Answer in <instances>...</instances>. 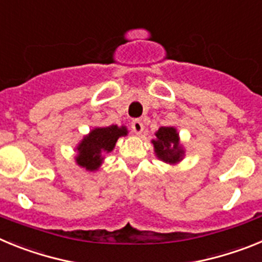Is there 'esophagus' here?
I'll list each match as a JSON object with an SVG mask.
<instances>
[{"label": "esophagus", "mask_w": 262, "mask_h": 262, "mask_svg": "<svg viewBox=\"0 0 262 262\" xmlns=\"http://www.w3.org/2000/svg\"><path fill=\"white\" fill-rule=\"evenodd\" d=\"M131 128H133L134 134H136V135H142L143 129H144V126H143L142 120L135 119L133 123H131Z\"/></svg>", "instance_id": "esophagus-1"}]
</instances>
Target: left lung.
I'll return each mask as SVG.
<instances>
[{
	"instance_id": "8db88e82",
	"label": "left lung",
	"mask_w": 262,
	"mask_h": 262,
	"mask_svg": "<svg viewBox=\"0 0 262 262\" xmlns=\"http://www.w3.org/2000/svg\"><path fill=\"white\" fill-rule=\"evenodd\" d=\"M152 139L155 155L159 160L170 165L181 163L185 157L184 145L180 142V135L176 127H160Z\"/></svg>"
}]
</instances>
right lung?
<instances>
[{"label": "right lung", "mask_w": 262, "mask_h": 262, "mask_svg": "<svg viewBox=\"0 0 262 262\" xmlns=\"http://www.w3.org/2000/svg\"><path fill=\"white\" fill-rule=\"evenodd\" d=\"M126 126L111 124L106 127H94L90 133L81 139L75 151L76 164L86 172H97L102 165L105 156L115 148L118 139L127 136Z\"/></svg>", "instance_id": "add662e5"}]
</instances>
